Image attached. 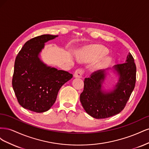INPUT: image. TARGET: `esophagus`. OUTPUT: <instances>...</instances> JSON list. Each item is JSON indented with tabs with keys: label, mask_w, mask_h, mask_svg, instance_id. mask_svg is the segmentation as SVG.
Segmentation results:
<instances>
[{
	"label": "esophagus",
	"mask_w": 149,
	"mask_h": 149,
	"mask_svg": "<svg viewBox=\"0 0 149 149\" xmlns=\"http://www.w3.org/2000/svg\"><path fill=\"white\" fill-rule=\"evenodd\" d=\"M83 73H84V70L81 68H79L75 71L74 73V76L75 78H81Z\"/></svg>",
	"instance_id": "1"
}]
</instances>
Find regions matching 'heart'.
Returning a JSON list of instances; mask_svg holds the SVG:
<instances>
[{
  "label": "heart",
  "mask_w": 149,
  "mask_h": 149,
  "mask_svg": "<svg viewBox=\"0 0 149 149\" xmlns=\"http://www.w3.org/2000/svg\"><path fill=\"white\" fill-rule=\"evenodd\" d=\"M107 49L99 45H94L85 47L79 52L78 59L83 63H90L98 60L92 66L93 71L104 68L111 62V58L106 56Z\"/></svg>",
  "instance_id": "obj_1"
}]
</instances>
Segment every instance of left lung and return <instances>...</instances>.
Wrapping results in <instances>:
<instances>
[{"label":"left lung","mask_w":149,"mask_h":149,"mask_svg":"<svg viewBox=\"0 0 149 149\" xmlns=\"http://www.w3.org/2000/svg\"><path fill=\"white\" fill-rule=\"evenodd\" d=\"M119 79L111 91L102 89L107 73L99 70L85 78L84 90L80 101L87 113L96 119H105L119 114L124 109L135 87L136 66L134 58L129 53L125 62L113 66Z\"/></svg>","instance_id":"1"}]
</instances>
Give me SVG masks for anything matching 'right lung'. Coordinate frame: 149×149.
<instances>
[{"mask_svg": "<svg viewBox=\"0 0 149 149\" xmlns=\"http://www.w3.org/2000/svg\"><path fill=\"white\" fill-rule=\"evenodd\" d=\"M57 37L46 34L31 38L16 57L12 86L25 109L38 113L47 111L55 102L61 87L73 78L68 72L47 66L39 57L45 43Z\"/></svg>", "mask_w": 149, "mask_h": 149, "instance_id": "right-lung-1", "label": "right lung"}]
</instances>
